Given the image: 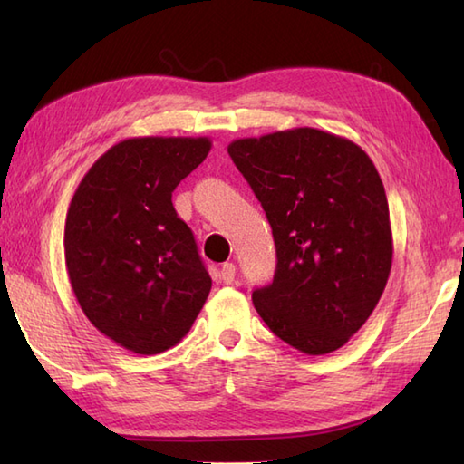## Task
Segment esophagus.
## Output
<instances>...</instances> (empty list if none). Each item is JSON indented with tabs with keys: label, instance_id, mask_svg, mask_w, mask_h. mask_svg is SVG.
<instances>
[{
	"label": "esophagus",
	"instance_id": "obj_1",
	"mask_svg": "<svg viewBox=\"0 0 464 464\" xmlns=\"http://www.w3.org/2000/svg\"><path fill=\"white\" fill-rule=\"evenodd\" d=\"M219 279L225 285H231L235 281V265L233 263H223L219 271Z\"/></svg>",
	"mask_w": 464,
	"mask_h": 464
}]
</instances>
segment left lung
<instances>
[{
  "label": "left lung",
  "mask_w": 464,
  "mask_h": 464,
  "mask_svg": "<svg viewBox=\"0 0 464 464\" xmlns=\"http://www.w3.org/2000/svg\"><path fill=\"white\" fill-rule=\"evenodd\" d=\"M227 151L277 247L273 283L253 291L255 309L301 353L341 349L377 307L392 265L377 167L347 137L313 127L235 140Z\"/></svg>",
  "instance_id": "8db88e82"
}]
</instances>
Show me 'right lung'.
<instances>
[{
  "mask_svg": "<svg viewBox=\"0 0 464 464\" xmlns=\"http://www.w3.org/2000/svg\"><path fill=\"white\" fill-rule=\"evenodd\" d=\"M211 151L209 137H131L85 173L65 219V267L85 317L137 354H160L189 333L211 277L175 187Z\"/></svg>",
  "mask_w": 464,
  "mask_h": 464,
  "instance_id": "1",
  "label": "right lung"
}]
</instances>
